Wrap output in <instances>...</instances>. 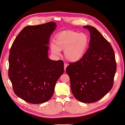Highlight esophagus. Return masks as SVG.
Returning <instances> with one entry per match:
<instances>
[{
	"mask_svg": "<svg viewBox=\"0 0 125 125\" xmlns=\"http://www.w3.org/2000/svg\"><path fill=\"white\" fill-rule=\"evenodd\" d=\"M64 70L65 71V70H66V67H67V66H68V64H67V63H64Z\"/></svg>",
	"mask_w": 125,
	"mask_h": 125,
	"instance_id": "34e87169",
	"label": "esophagus"
}]
</instances>
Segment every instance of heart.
<instances>
[{"instance_id":"b5f03b06","label":"heart","mask_w":125,"mask_h":125,"mask_svg":"<svg viewBox=\"0 0 125 125\" xmlns=\"http://www.w3.org/2000/svg\"><path fill=\"white\" fill-rule=\"evenodd\" d=\"M54 44L51 45L53 54L59 55L64 50L66 59L70 62H76L84 55L88 45V36L84 33L65 31L58 34L54 39Z\"/></svg>"}]
</instances>
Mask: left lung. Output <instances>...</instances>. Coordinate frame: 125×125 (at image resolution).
<instances>
[{
  "label": "left lung",
  "instance_id": "left-lung-1",
  "mask_svg": "<svg viewBox=\"0 0 125 125\" xmlns=\"http://www.w3.org/2000/svg\"><path fill=\"white\" fill-rule=\"evenodd\" d=\"M83 27L90 34L89 48L80 60L70 63L66 71L74 96L82 103H93L112 88L117 65L109 42L94 27Z\"/></svg>",
  "mask_w": 125,
  "mask_h": 125
}]
</instances>
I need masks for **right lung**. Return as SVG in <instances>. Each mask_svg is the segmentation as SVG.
<instances>
[{
  "instance_id": "1",
  "label": "right lung",
  "mask_w": 125,
  "mask_h": 125,
  "mask_svg": "<svg viewBox=\"0 0 125 125\" xmlns=\"http://www.w3.org/2000/svg\"><path fill=\"white\" fill-rule=\"evenodd\" d=\"M53 21L24 28L10 49L8 76L15 94L28 103H44L52 96L56 82L64 73L62 60L48 58Z\"/></svg>"
}]
</instances>
